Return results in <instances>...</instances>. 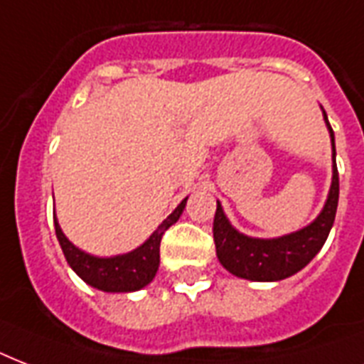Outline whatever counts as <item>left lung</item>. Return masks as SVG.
Listing matches in <instances>:
<instances>
[{
  "label": "left lung",
  "instance_id": "8db88e82",
  "mask_svg": "<svg viewBox=\"0 0 364 364\" xmlns=\"http://www.w3.org/2000/svg\"><path fill=\"white\" fill-rule=\"evenodd\" d=\"M323 115H325V123L332 140V184L325 207L311 224L298 232L287 233L283 237H249L230 224L222 210L220 201L216 203L213 224L216 256L222 266L233 275L249 279V281H281L304 269L325 245L334 218H336L340 180H338L336 168L334 132H332L325 109H323Z\"/></svg>",
  "mask_w": 364,
  "mask_h": 364
}]
</instances>
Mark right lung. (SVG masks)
Here are the masks:
<instances>
[{
	"label": "right lung",
	"mask_w": 364,
	"mask_h": 364,
	"mask_svg": "<svg viewBox=\"0 0 364 364\" xmlns=\"http://www.w3.org/2000/svg\"><path fill=\"white\" fill-rule=\"evenodd\" d=\"M186 201H188V197L159 224V228L151 233L150 239H146L138 249L131 250L127 255L108 256V258L87 255L62 233L56 214L53 213L56 239L60 243L62 252L66 256L70 267L87 284L104 290V292H134V290L144 289L146 284L151 283V279L156 277L157 267H159V245H161L163 233L178 220L186 207Z\"/></svg>",
	"instance_id": "right-lung-1"
}]
</instances>
